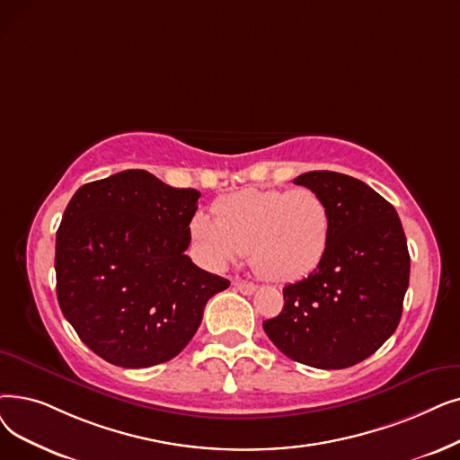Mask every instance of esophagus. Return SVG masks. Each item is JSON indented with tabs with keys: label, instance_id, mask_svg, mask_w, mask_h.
Returning a JSON list of instances; mask_svg holds the SVG:
<instances>
[{
	"label": "esophagus",
	"instance_id": "esophagus-1",
	"mask_svg": "<svg viewBox=\"0 0 460 460\" xmlns=\"http://www.w3.org/2000/svg\"><path fill=\"white\" fill-rule=\"evenodd\" d=\"M233 286H234V289H238V291L244 293V295H252V293L257 289V288H255V284H250V282H241V279H234Z\"/></svg>",
	"mask_w": 460,
	"mask_h": 460
}]
</instances>
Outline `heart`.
I'll use <instances>...</instances> for the list:
<instances>
[{
	"label": "heart",
	"mask_w": 460,
	"mask_h": 460,
	"mask_svg": "<svg viewBox=\"0 0 460 460\" xmlns=\"http://www.w3.org/2000/svg\"><path fill=\"white\" fill-rule=\"evenodd\" d=\"M193 241L208 261L224 267L244 252L252 267L272 282H295L314 272L327 255L332 214L310 188L244 190L214 205V219L193 216Z\"/></svg>",
	"instance_id": "obj_1"
}]
</instances>
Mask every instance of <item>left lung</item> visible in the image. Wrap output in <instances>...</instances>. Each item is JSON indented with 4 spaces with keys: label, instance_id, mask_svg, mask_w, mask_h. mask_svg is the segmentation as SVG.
I'll list each match as a JSON object with an SVG mask.
<instances>
[{
    "label": "left lung",
    "instance_id": "obj_1",
    "mask_svg": "<svg viewBox=\"0 0 460 460\" xmlns=\"http://www.w3.org/2000/svg\"><path fill=\"white\" fill-rule=\"evenodd\" d=\"M293 182L325 199L332 236L319 267L284 288V308L263 329L296 363L348 368L370 357L401 322L410 282L406 234L394 207L353 176L310 171Z\"/></svg>",
    "mask_w": 460,
    "mask_h": 460
}]
</instances>
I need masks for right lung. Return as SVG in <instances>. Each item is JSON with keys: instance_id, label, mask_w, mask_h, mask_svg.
I'll return each instance as SVG.
<instances>
[{"instance_id": "1", "label": "right lung", "mask_w": 460, "mask_h": 460, "mask_svg": "<svg viewBox=\"0 0 460 460\" xmlns=\"http://www.w3.org/2000/svg\"><path fill=\"white\" fill-rule=\"evenodd\" d=\"M201 193L129 169L78 188L56 233L58 303L105 361L146 368L181 353L229 279L191 263Z\"/></svg>"}]
</instances>
